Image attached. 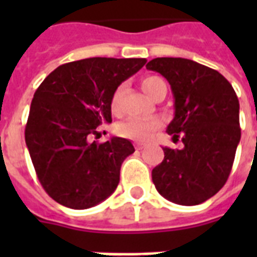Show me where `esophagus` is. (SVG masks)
<instances>
[{"label": "esophagus", "mask_w": 257, "mask_h": 257, "mask_svg": "<svg viewBox=\"0 0 257 257\" xmlns=\"http://www.w3.org/2000/svg\"><path fill=\"white\" fill-rule=\"evenodd\" d=\"M135 147H136L137 151H141V149L144 148V144H143V143H136V144H135Z\"/></svg>", "instance_id": "34e87169"}]
</instances>
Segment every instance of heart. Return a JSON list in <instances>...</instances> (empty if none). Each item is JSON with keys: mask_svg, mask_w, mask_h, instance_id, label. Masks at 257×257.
I'll list each match as a JSON object with an SVG mask.
<instances>
[{"mask_svg": "<svg viewBox=\"0 0 257 257\" xmlns=\"http://www.w3.org/2000/svg\"><path fill=\"white\" fill-rule=\"evenodd\" d=\"M141 89L145 94L151 98H156L159 94L167 93V85L164 80L159 76H147L141 80ZM125 86L118 85L110 98V110L113 114L120 116L122 113V96H124ZM161 120L159 118H140V117H131L128 120L117 124L116 132L126 139H132L137 141H148L152 139L153 133L161 128Z\"/></svg>", "mask_w": 257, "mask_h": 257, "instance_id": "1", "label": "heart"}]
</instances>
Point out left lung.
Wrapping results in <instances>:
<instances>
[{"label":"left lung","mask_w":257,"mask_h":257,"mask_svg":"<svg viewBox=\"0 0 257 257\" xmlns=\"http://www.w3.org/2000/svg\"><path fill=\"white\" fill-rule=\"evenodd\" d=\"M168 80L175 117L167 128L184 148H163L164 160L152 171L163 197L180 205H197L227 183L241 129L239 100L217 70L187 58L159 57L147 64Z\"/></svg>","instance_id":"obj_1"}]
</instances>
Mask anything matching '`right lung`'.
<instances>
[{"label": "right lung", "instance_id": "1", "mask_svg": "<svg viewBox=\"0 0 257 257\" xmlns=\"http://www.w3.org/2000/svg\"><path fill=\"white\" fill-rule=\"evenodd\" d=\"M145 58L93 57L60 65L34 93L25 141L42 188L72 209L94 207L112 195L132 143L112 137L90 143L102 122H112L110 98Z\"/></svg>", "mask_w": 257, "mask_h": 257}]
</instances>
